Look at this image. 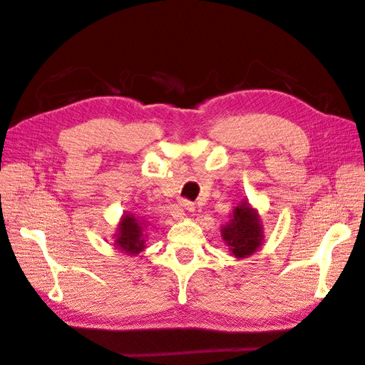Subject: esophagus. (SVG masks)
Instances as JSON below:
<instances>
[{"label":"esophagus","mask_w":365,"mask_h":365,"mask_svg":"<svg viewBox=\"0 0 365 365\" xmlns=\"http://www.w3.org/2000/svg\"><path fill=\"white\" fill-rule=\"evenodd\" d=\"M181 207L184 210H187V212H193V210H195V204L190 202V201H181Z\"/></svg>","instance_id":"obj_1"}]
</instances>
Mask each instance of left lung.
Segmentation results:
<instances>
[{
    "instance_id": "1",
    "label": "left lung",
    "mask_w": 365,
    "mask_h": 365,
    "mask_svg": "<svg viewBox=\"0 0 365 365\" xmlns=\"http://www.w3.org/2000/svg\"><path fill=\"white\" fill-rule=\"evenodd\" d=\"M220 237L225 242L231 256L245 259L257 252L263 244L262 217L248 200L240 201L235 208L230 220L220 228Z\"/></svg>"
}]
</instances>
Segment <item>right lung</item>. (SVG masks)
Segmentation results:
<instances>
[{
    "mask_svg": "<svg viewBox=\"0 0 365 365\" xmlns=\"http://www.w3.org/2000/svg\"><path fill=\"white\" fill-rule=\"evenodd\" d=\"M146 219L134 213H123L120 217L115 235L113 236V244L120 252L134 257L146 248Z\"/></svg>",
    "mask_w": 365,
    "mask_h": 365,
    "instance_id": "right-lung-1",
    "label": "right lung"
}]
</instances>
